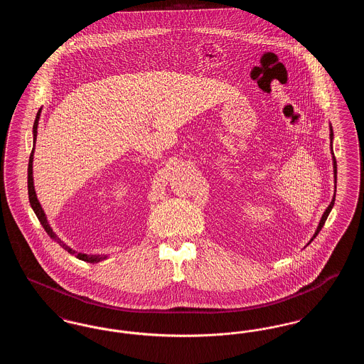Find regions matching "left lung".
<instances>
[{"instance_id":"8db88e82","label":"left lung","mask_w":364,"mask_h":364,"mask_svg":"<svg viewBox=\"0 0 364 364\" xmlns=\"http://www.w3.org/2000/svg\"><path fill=\"white\" fill-rule=\"evenodd\" d=\"M330 143H333V128H331V125H330ZM330 149H331V156H333V172H334V184H336V183H337V162H336V156H334V153H333V144H330ZM334 188H336V186H334ZM334 200H336V192H334V196H333L329 206L325 210V213H323V215H322V218H321V221H319V225L316 228V230H315L311 240L315 239V236L319 233V230L325 225V223H326V220H328V215H329L331 208L334 206Z\"/></svg>"}]
</instances>
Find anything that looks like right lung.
I'll return each instance as SVG.
<instances>
[{
  "label": "right lung",
  "mask_w": 364,
  "mask_h": 364,
  "mask_svg": "<svg viewBox=\"0 0 364 364\" xmlns=\"http://www.w3.org/2000/svg\"><path fill=\"white\" fill-rule=\"evenodd\" d=\"M39 116H41V110L36 113V117H35L34 127H33V135H34V146L35 141H36V134H38V122H39ZM35 149V147H34ZM34 149H33V151H31V156H30V161H28V199H30V205H31V208L34 210L35 215L38 217V220H39V223L42 224V226L45 228V230H46V233L52 237L53 240L55 242H58L64 250H67L70 254L72 255H75L77 259L85 260V262H88V263H97V262H101V260L106 259L107 257L106 255H87V254H82V252H77V251H75L73 248H70L68 247L67 244L64 242H61L58 237H57V235L53 232L52 228L49 225V221H48V217H46V214H45V211H43V208L41 206V203H39V200H38V198H36V193H35V187H34V176H33V161H34Z\"/></svg>",
  "instance_id": "add662e5"
}]
</instances>
